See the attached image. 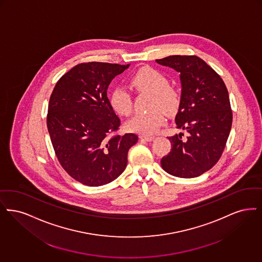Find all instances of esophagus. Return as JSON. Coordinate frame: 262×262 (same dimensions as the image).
Here are the masks:
<instances>
[{
	"label": "esophagus",
	"instance_id": "esophagus-1",
	"mask_svg": "<svg viewBox=\"0 0 262 262\" xmlns=\"http://www.w3.org/2000/svg\"><path fill=\"white\" fill-rule=\"evenodd\" d=\"M140 138H141L142 140L147 141V142H151V141L155 139V137L154 136H146V135H142V136H140Z\"/></svg>",
	"mask_w": 262,
	"mask_h": 262
}]
</instances>
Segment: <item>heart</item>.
<instances>
[{
  "instance_id": "1",
  "label": "heart",
  "mask_w": 262,
  "mask_h": 262,
  "mask_svg": "<svg viewBox=\"0 0 262 262\" xmlns=\"http://www.w3.org/2000/svg\"><path fill=\"white\" fill-rule=\"evenodd\" d=\"M130 84L139 92L151 94L149 102V112L134 115L126 127L139 134L149 135L158 131L165 122V114L176 112L180 103L178 92L169 86L168 78L152 68H142L130 77ZM110 102L114 111L120 115L128 116L133 110V101L130 92L124 87H116L112 92ZM164 109L162 110V108Z\"/></svg>"
}]
</instances>
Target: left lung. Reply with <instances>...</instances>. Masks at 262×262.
<instances>
[{"instance_id": "left-lung-1", "label": "left lung", "mask_w": 262, "mask_h": 262, "mask_svg": "<svg viewBox=\"0 0 262 262\" xmlns=\"http://www.w3.org/2000/svg\"><path fill=\"white\" fill-rule=\"evenodd\" d=\"M180 73L181 100L175 116L182 133L168 137L170 152L160 163L180 178H193L215 165L226 146L232 126L227 88L216 72L196 56H169L156 60Z\"/></svg>"}]
</instances>
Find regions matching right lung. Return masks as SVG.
<instances>
[{"mask_svg":"<svg viewBox=\"0 0 262 262\" xmlns=\"http://www.w3.org/2000/svg\"><path fill=\"white\" fill-rule=\"evenodd\" d=\"M130 64L80 63L61 76L51 95L47 126L57 160L76 181L98 187L126 168L128 150L138 136L118 130L120 119L107 99L112 80Z\"/></svg>","mask_w":262,"mask_h":262,"instance_id":"obj_1","label":"right lung"}]
</instances>
